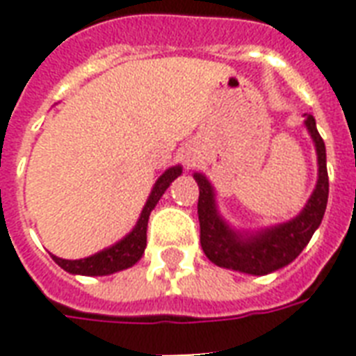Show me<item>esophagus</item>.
Here are the masks:
<instances>
[{
  "mask_svg": "<svg viewBox=\"0 0 356 356\" xmlns=\"http://www.w3.org/2000/svg\"><path fill=\"white\" fill-rule=\"evenodd\" d=\"M186 162H190V159H188V161H186Z\"/></svg>",
  "mask_w": 356,
  "mask_h": 356,
  "instance_id": "esophagus-1",
  "label": "esophagus"
}]
</instances>
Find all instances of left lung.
<instances>
[{"label": "left lung", "mask_w": 356, "mask_h": 356, "mask_svg": "<svg viewBox=\"0 0 356 356\" xmlns=\"http://www.w3.org/2000/svg\"><path fill=\"white\" fill-rule=\"evenodd\" d=\"M305 127L314 142L318 156V181L314 192L305 203L298 216L284 223H277L257 231H238L231 227L218 211L216 190L203 173H194L200 186L197 216L201 227V248L207 259L220 268L249 273L268 275L288 266L310 242L314 231L320 227L329 197V175L323 138L316 129L314 116L307 114Z\"/></svg>", "instance_id": "1"}]
</instances>
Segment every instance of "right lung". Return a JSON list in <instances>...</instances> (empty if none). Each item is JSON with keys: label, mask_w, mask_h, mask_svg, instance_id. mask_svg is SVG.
Wrapping results in <instances>:
<instances>
[{"label": "right lung", "mask_w": 356, "mask_h": 356, "mask_svg": "<svg viewBox=\"0 0 356 356\" xmlns=\"http://www.w3.org/2000/svg\"><path fill=\"white\" fill-rule=\"evenodd\" d=\"M183 173V168L172 166L168 168L166 172L162 173L161 177L156 179V183L151 188V194L145 201L144 209L140 212V218L133 231L120 240V242L113 243L111 248H105L102 251H97L96 254L85 257L79 260H66L60 257L51 254L53 260L57 262L64 271L74 273V275H88V277H97V275H111L116 271L127 270L131 266H134L142 259L145 249V242H147V222H149L151 211L155 209L162 194L166 192L168 186L175 181Z\"/></svg>", "instance_id": "obj_1"}]
</instances>
